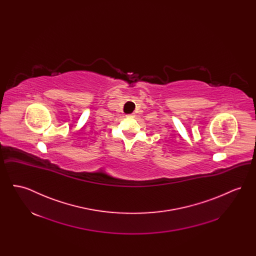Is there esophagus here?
I'll list each match as a JSON object with an SVG mask.
<instances>
[{"mask_svg":"<svg viewBox=\"0 0 256 256\" xmlns=\"http://www.w3.org/2000/svg\"><path fill=\"white\" fill-rule=\"evenodd\" d=\"M130 116H132V115H130Z\"/></svg>","mask_w":256,"mask_h":256,"instance_id":"34e87169","label":"esophagus"}]
</instances>
